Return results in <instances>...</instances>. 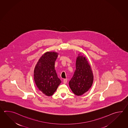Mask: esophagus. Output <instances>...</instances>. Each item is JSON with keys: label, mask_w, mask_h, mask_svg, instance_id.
Returning <instances> with one entry per match:
<instances>
[{"label": "esophagus", "mask_w": 128, "mask_h": 128, "mask_svg": "<svg viewBox=\"0 0 128 128\" xmlns=\"http://www.w3.org/2000/svg\"><path fill=\"white\" fill-rule=\"evenodd\" d=\"M63 82H64V84H66V83H67V79H64V80H63Z\"/></svg>", "instance_id": "obj_1"}]
</instances>
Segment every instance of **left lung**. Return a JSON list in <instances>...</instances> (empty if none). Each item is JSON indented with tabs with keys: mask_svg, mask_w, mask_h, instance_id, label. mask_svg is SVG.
<instances>
[{
	"mask_svg": "<svg viewBox=\"0 0 128 128\" xmlns=\"http://www.w3.org/2000/svg\"><path fill=\"white\" fill-rule=\"evenodd\" d=\"M93 78L92 71L87 59L79 54L76 58V70L69 82L72 92L77 96L83 95L92 86Z\"/></svg>",
	"mask_w": 128,
	"mask_h": 128,
	"instance_id": "8db88e82",
	"label": "left lung"
}]
</instances>
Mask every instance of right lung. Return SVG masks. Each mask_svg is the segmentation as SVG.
<instances>
[{
  "label": "right lung",
  "instance_id": "add662e5",
  "mask_svg": "<svg viewBox=\"0 0 128 128\" xmlns=\"http://www.w3.org/2000/svg\"><path fill=\"white\" fill-rule=\"evenodd\" d=\"M58 55L56 52H45L40 58L34 68L36 84L38 89L47 96L52 95L61 82L55 70V62Z\"/></svg>",
  "mask_w": 128,
  "mask_h": 128
}]
</instances>
